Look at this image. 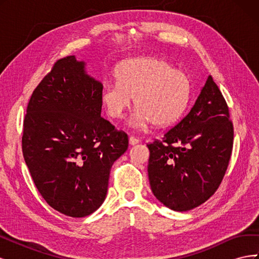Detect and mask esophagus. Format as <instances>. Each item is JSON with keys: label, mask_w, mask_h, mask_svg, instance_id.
<instances>
[{"label": "esophagus", "mask_w": 259, "mask_h": 259, "mask_svg": "<svg viewBox=\"0 0 259 259\" xmlns=\"http://www.w3.org/2000/svg\"><path fill=\"white\" fill-rule=\"evenodd\" d=\"M139 143V138H136L135 136H130V144L132 146L137 145Z\"/></svg>", "instance_id": "obj_1"}]
</instances>
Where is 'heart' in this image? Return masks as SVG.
I'll return each instance as SVG.
<instances>
[{"label":"heart","instance_id":"heart-1","mask_svg":"<svg viewBox=\"0 0 259 259\" xmlns=\"http://www.w3.org/2000/svg\"><path fill=\"white\" fill-rule=\"evenodd\" d=\"M116 82H106L100 93L108 114L121 119L134 98L138 108L131 124L143 126L152 122L167 126L176 122L189 103L191 82L184 71L156 57H138L115 69Z\"/></svg>","mask_w":259,"mask_h":259}]
</instances>
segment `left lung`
I'll return each instance as SVG.
<instances>
[{
    "instance_id": "left-lung-1",
    "label": "left lung",
    "mask_w": 259,
    "mask_h": 259,
    "mask_svg": "<svg viewBox=\"0 0 259 259\" xmlns=\"http://www.w3.org/2000/svg\"><path fill=\"white\" fill-rule=\"evenodd\" d=\"M229 108L213 77L190 111L162 140L148 144V176L154 197L166 207L186 211L215 193L226 174L233 146Z\"/></svg>"
}]
</instances>
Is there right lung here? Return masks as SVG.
Instances as JSON below:
<instances>
[{"instance_id":"add662e5","label":"right lung","mask_w":259,"mask_h":259,"mask_svg":"<svg viewBox=\"0 0 259 259\" xmlns=\"http://www.w3.org/2000/svg\"><path fill=\"white\" fill-rule=\"evenodd\" d=\"M103 84L74 56L55 62L36 86L23 120L22 154L48 204L85 217L103 204L113 163L128 137L101 117Z\"/></svg>"}]
</instances>
